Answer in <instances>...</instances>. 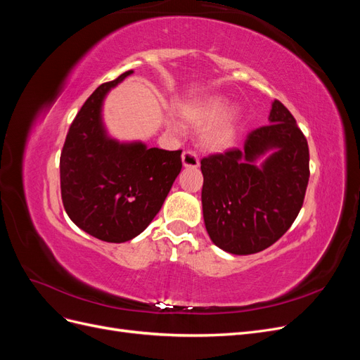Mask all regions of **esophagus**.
Returning <instances> with one entry per match:
<instances>
[{
    "instance_id": "esophagus-1",
    "label": "esophagus",
    "mask_w": 360,
    "mask_h": 360,
    "mask_svg": "<svg viewBox=\"0 0 360 360\" xmlns=\"http://www.w3.org/2000/svg\"><path fill=\"white\" fill-rule=\"evenodd\" d=\"M181 162H183V167H184V168H198V167H200V159H198V156L195 155L193 151H191V150L183 151Z\"/></svg>"
}]
</instances>
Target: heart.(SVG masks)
I'll use <instances>...</instances> for the list:
<instances>
[{"label":"heart","instance_id":"heart-1","mask_svg":"<svg viewBox=\"0 0 360 360\" xmlns=\"http://www.w3.org/2000/svg\"><path fill=\"white\" fill-rule=\"evenodd\" d=\"M180 115L186 126L204 130L201 144L210 151H225L231 148L238 136L242 124V111L231 108V101L221 94H210L202 99L180 105ZM171 129L180 132L177 122L169 123Z\"/></svg>","mask_w":360,"mask_h":360}]
</instances>
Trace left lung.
Here are the masks:
<instances>
[{"mask_svg": "<svg viewBox=\"0 0 360 360\" xmlns=\"http://www.w3.org/2000/svg\"><path fill=\"white\" fill-rule=\"evenodd\" d=\"M201 202L212 242L233 255L257 254L287 233L309 180V150L279 101L269 124L250 132L243 150L201 160Z\"/></svg>", "mask_w": 360, "mask_h": 360, "instance_id": "8db88e82", "label": "left lung"}]
</instances>
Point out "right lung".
I'll list each match as a JSON object with an SVG mask.
<instances>
[{"label":"right lung","instance_id":"right-lung-1","mask_svg":"<svg viewBox=\"0 0 360 360\" xmlns=\"http://www.w3.org/2000/svg\"><path fill=\"white\" fill-rule=\"evenodd\" d=\"M134 73L102 84L82 105L60 158L61 198L72 222L99 240L123 243L155 219L181 171V150L118 141L103 122L108 93Z\"/></svg>","mask_w":360,"mask_h":360}]
</instances>
